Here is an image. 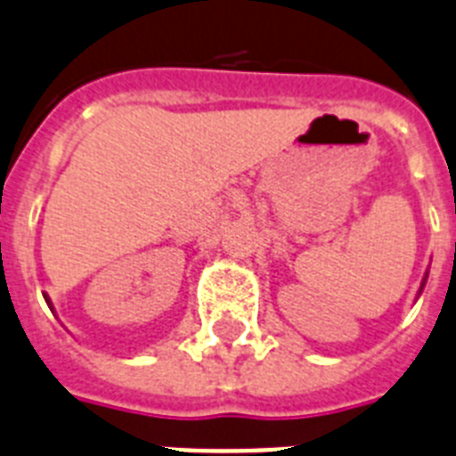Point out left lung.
I'll return each mask as SVG.
<instances>
[{
	"label": "left lung",
	"instance_id": "8db88e82",
	"mask_svg": "<svg viewBox=\"0 0 456 456\" xmlns=\"http://www.w3.org/2000/svg\"><path fill=\"white\" fill-rule=\"evenodd\" d=\"M427 279H428V272L424 273V279H421V286H419V292H417V297H419V295H421V290H424V286H427Z\"/></svg>",
	"mask_w": 456,
	"mask_h": 456
}]
</instances>
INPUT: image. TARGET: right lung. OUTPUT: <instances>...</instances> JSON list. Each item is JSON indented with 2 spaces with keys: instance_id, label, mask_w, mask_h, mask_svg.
I'll return each mask as SVG.
<instances>
[{
  "instance_id": "right-lung-1",
  "label": "right lung",
  "mask_w": 456,
  "mask_h": 456,
  "mask_svg": "<svg viewBox=\"0 0 456 456\" xmlns=\"http://www.w3.org/2000/svg\"><path fill=\"white\" fill-rule=\"evenodd\" d=\"M44 299H46V305H48V309H51V312H53V314H55L53 305H51V297H48V295H44Z\"/></svg>"
}]
</instances>
